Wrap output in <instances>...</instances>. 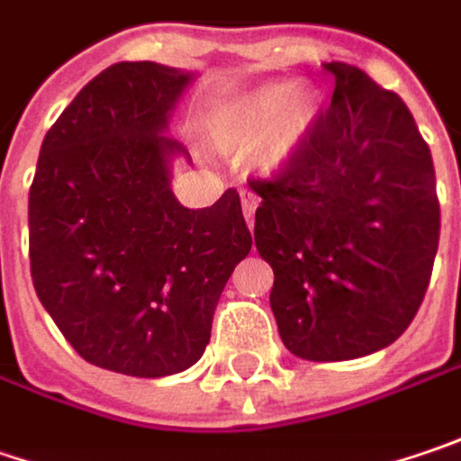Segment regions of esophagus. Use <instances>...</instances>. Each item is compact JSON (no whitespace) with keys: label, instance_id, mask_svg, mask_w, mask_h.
<instances>
[{"label":"esophagus","instance_id":"obj_1","mask_svg":"<svg viewBox=\"0 0 461 461\" xmlns=\"http://www.w3.org/2000/svg\"><path fill=\"white\" fill-rule=\"evenodd\" d=\"M241 207H243V218L249 222V228L254 225V212L259 207V196L251 194V192H241Z\"/></svg>","mask_w":461,"mask_h":461}]
</instances>
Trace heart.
<instances>
[{
  "mask_svg": "<svg viewBox=\"0 0 461 461\" xmlns=\"http://www.w3.org/2000/svg\"><path fill=\"white\" fill-rule=\"evenodd\" d=\"M324 98L316 87L295 80H267L220 105L210 129L222 152L257 150L259 166L283 171L309 142L321 119Z\"/></svg>",
  "mask_w": 461,
  "mask_h": 461,
  "instance_id": "1",
  "label": "heart"
}]
</instances>
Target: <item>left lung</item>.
Segmentation results:
<instances>
[{"label": "left lung", "instance_id": "left-lung-1", "mask_svg": "<svg viewBox=\"0 0 461 461\" xmlns=\"http://www.w3.org/2000/svg\"><path fill=\"white\" fill-rule=\"evenodd\" d=\"M332 105L262 196L254 243L275 272L269 306L303 360L392 345L423 303L441 212L430 150L397 93L330 61Z\"/></svg>", "mask_w": 461, "mask_h": 461}]
</instances>
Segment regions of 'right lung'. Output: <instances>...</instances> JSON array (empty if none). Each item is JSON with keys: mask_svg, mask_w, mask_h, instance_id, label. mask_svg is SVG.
Segmentation results:
<instances>
[{"mask_svg": "<svg viewBox=\"0 0 461 461\" xmlns=\"http://www.w3.org/2000/svg\"><path fill=\"white\" fill-rule=\"evenodd\" d=\"M194 72L119 61L46 131L28 199L31 275L43 309L87 363L160 379L202 357L251 233L236 189L189 210L171 189L168 134Z\"/></svg>", "mask_w": 461, "mask_h": 461, "instance_id": "1", "label": "right lung"}]
</instances>
